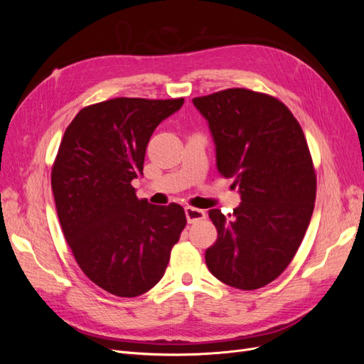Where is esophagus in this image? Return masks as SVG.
<instances>
[{
	"label": "esophagus",
	"mask_w": 364,
	"mask_h": 364,
	"mask_svg": "<svg viewBox=\"0 0 364 364\" xmlns=\"http://www.w3.org/2000/svg\"><path fill=\"white\" fill-rule=\"evenodd\" d=\"M185 214H186V220H188V223H197V222H200V220L206 218V213L203 211V209H197L193 206H186Z\"/></svg>",
	"instance_id": "esophagus-1"
}]
</instances>
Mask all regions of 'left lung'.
I'll use <instances>...</instances> for the list:
<instances>
[{"instance_id":"left-lung-1","label":"left lung","mask_w":364,"mask_h":364,"mask_svg":"<svg viewBox=\"0 0 364 364\" xmlns=\"http://www.w3.org/2000/svg\"><path fill=\"white\" fill-rule=\"evenodd\" d=\"M193 103L214 136L218 174L241 194L232 214L209 209L218 235L206 266L230 287L261 289L289 267L311 220L317 179L304 130L277 97L246 87Z\"/></svg>"}]
</instances>
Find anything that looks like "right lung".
Masks as SVG:
<instances>
[{"label": "right lung", "instance_id": "right-lung-1", "mask_svg": "<svg viewBox=\"0 0 364 364\" xmlns=\"http://www.w3.org/2000/svg\"><path fill=\"white\" fill-rule=\"evenodd\" d=\"M182 105L129 97L90 105L60 141L51 188L63 235L82 272L111 294L155 287L186 225L181 205H151L132 186L153 130Z\"/></svg>", "mask_w": 364, "mask_h": 364}]
</instances>
